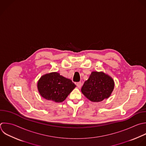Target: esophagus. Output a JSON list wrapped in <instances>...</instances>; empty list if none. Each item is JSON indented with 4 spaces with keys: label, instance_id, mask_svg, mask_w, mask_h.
<instances>
[{
    "label": "esophagus",
    "instance_id": "1",
    "mask_svg": "<svg viewBox=\"0 0 146 146\" xmlns=\"http://www.w3.org/2000/svg\"><path fill=\"white\" fill-rule=\"evenodd\" d=\"M76 86H77V87H78V88H80V87H82V84L81 82H78V83H76Z\"/></svg>",
    "mask_w": 146,
    "mask_h": 146
}]
</instances>
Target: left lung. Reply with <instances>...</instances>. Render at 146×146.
I'll return each instance as SVG.
<instances>
[{"instance_id": "obj_1", "label": "left lung", "mask_w": 146, "mask_h": 146, "mask_svg": "<svg viewBox=\"0 0 146 146\" xmlns=\"http://www.w3.org/2000/svg\"><path fill=\"white\" fill-rule=\"evenodd\" d=\"M115 86L113 79L103 71H92L85 81L81 91L90 101L99 102L108 99Z\"/></svg>"}]
</instances>
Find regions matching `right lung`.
Listing matches in <instances>:
<instances>
[{"label":"right lung","mask_w":146,"mask_h":146,"mask_svg":"<svg viewBox=\"0 0 146 146\" xmlns=\"http://www.w3.org/2000/svg\"><path fill=\"white\" fill-rule=\"evenodd\" d=\"M38 90L44 99L57 103L63 102L76 85L57 72L43 75L37 83Z\"/></svg>","instance_id":"right-lung-1"}]
</instances>
